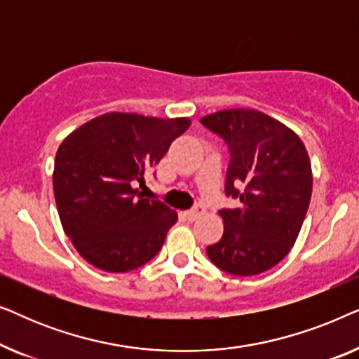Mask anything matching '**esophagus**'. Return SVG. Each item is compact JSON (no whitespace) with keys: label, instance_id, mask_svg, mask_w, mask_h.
Wrapping results in <instances>:
<instances>
[{"label":"esophagus","instance_id":"1","mask_svg":"<svg viewBox=\"0 0 359 359\" xmlns=\"http://www.w3.org/2000/svg\"><path fill=\"white\" fill-rule=\"evenodd\" d=\"M205 212V208L203 204H196L194 208H191L189 210H184V217L188 220H196L199 217V215H203Z\"/></svg>","mask_w":359,"mask_h":359}]
</instances>
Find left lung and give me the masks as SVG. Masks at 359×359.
Segmentation results:
<instances>
[{"label":"left lung","mask_w":359,"mask_h":359,"mask_svg":"<svg viewBox=\"0 0 359 359\" xmlns=\"http://www.w3.org/2000/svg\"><path fill=\"white\" fill-rule=\"evenodd\" d=\"M201 124L227 145L225 194L242 203L219 210L224 235L205 248L208 257L233 276L268 271L292 248L311 203L306 147L291 129L255 109L219 111Z\"/></svg>","instance_id":"left-lung-1"}]
</instances>
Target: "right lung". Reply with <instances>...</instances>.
Listing matches in <instances>:
<instances>
[{
	"label": "right lung",
	"instance_id": "obj_1",
	"mask_svg": "<svg viewBox=\"0 0 359 359\" xmlns=\"http://www.w3.org/2000/svg\"><path fill=\"white\" fill-rule=\"evenodd\" d=\"M191 126L109 112L72 132L55 155L53 194L67 237L93 266L126 273L149 263L178 220L161 201L137 189L144 175Z\"/></svg>",
	"mask_w": 359,
	"mask_h": 359
}]
</instances>
